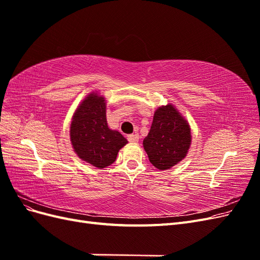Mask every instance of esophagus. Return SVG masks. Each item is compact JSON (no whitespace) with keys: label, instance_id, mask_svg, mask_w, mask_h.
<instances>
[{"label":"esophagus","instance_id":"obj_1","mask_svg":"<svg viewBox=\"0 0 260 260\" xmlns=\"http://www.w3.org/2000/svg\"><path fill=\"white\" fill-rule=\"evenodd\" d=\"M139 135H137V133H135V135H130L128 136V141L131 143H137L139 141Z\"/></svg>","mask_w":260,"mask_h":260}]
</instances>
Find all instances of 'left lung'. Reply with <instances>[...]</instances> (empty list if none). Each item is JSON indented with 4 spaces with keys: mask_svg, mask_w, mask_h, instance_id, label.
<instances>
[{
    "mask_svg": "<svg viewBox=\"0 0 260 260\" xmlns=\"http://www.w3.org/2000/svg\"><path fill=\"white\" fill-rule=\"evenodd\" d=\"M192 143L191 127L175 105H161L154 113L153 123L143 147L154 167L167 170L185 156Z\"/></svg>",
    "mask_w": 260,
    "mask_h": 260,
    "instance_id": "left-lung-1",
    "label": "left lung"
}]
</instances>
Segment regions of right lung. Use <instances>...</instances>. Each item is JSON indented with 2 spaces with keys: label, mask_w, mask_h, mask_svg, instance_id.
Returning <instances> with one entry per match:
<instances>
[{
  "label": "right lung",
  "mask_w": 260,
  "mask_h": 260,
  "mask_svg": "<svg viewBox=\"0 0 260 260\" xmlns=\"http://www.w3.org/2000/svg\"><path fill=\"white\" fill-rule=\"evenodd\" d=\"M70 142L80 159L99 169L112 165L128 143L120 132L109 129L106 100L98 91L89 93L78 105L70 122Z\"/></svg>",
  "instance_id": "add662e5"
}]
</instances>
